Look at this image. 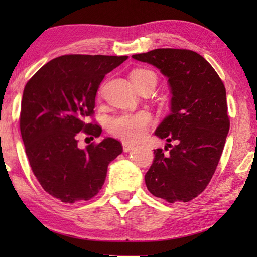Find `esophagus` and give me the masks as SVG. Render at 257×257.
<instances>
[{
    "instance_id": "esophagus-1",
    "label": "esophagus",
    "mask_w": 257,
    "mask_h": 257,
    "mask_svg": "<svg viewBox=\"0 0 257 257\" xmlns=\"http://www.w3.org/2000/svg\"><path fill=\"white\" fill-rule=\"evenodd\" d=\"M122 147H123V152H130V151H133L135 149L134 145L128 144V143H123Z\"/></svg>"
}]
</instances>
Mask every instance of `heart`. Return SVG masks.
<instances>
[{
    "label": "heart",
    "mask_w": 257,
    "mask_h": 257,
    "mask_svg": "<svg viewBox=\"0 0 257 257\" xmlns=\"http://www.w3.org/2000/svg\"><path fill=\"white\" fill-rule=\"evenodd\" d=\"M152 78L156 80L154 73L146 69H136L130 75V79L136 85L150 80ZM151 121V114L145 111L137 113H121L119 115L113 116L108 121V130L112 135L124 142L136 143L145 136Z\"/></svg>",
    "instance_id": "1"
}]
</instances>
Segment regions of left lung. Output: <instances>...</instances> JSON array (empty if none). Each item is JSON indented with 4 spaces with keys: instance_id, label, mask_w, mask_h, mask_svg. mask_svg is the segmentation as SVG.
Instances as JSON below:
<instances>
[{
    "instance_id": "8db88e82",
    "label": "left lung",
    "mask_w": 257,
    "mask_h": 257,
    "mask_svg": "<svg viewBox=\"0 0 257 257\" xmlns=\"http://www.w3.org/2000/svg\"><path fill=\"white\" fill-rule=\"evenodd\" d=\"M168 78L170 114L155 130L167 139L170 154L154 150L145 175L151 194L169 203L189 202L206 188L222 154L230 121L222 80L207 61L194 51L156 49L133 55ZM175 141L172 147L168 143Z\"/></svg>"
}]
</instances>
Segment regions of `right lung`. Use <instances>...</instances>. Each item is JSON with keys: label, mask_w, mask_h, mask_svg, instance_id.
<instances>
[{"label": "right lung", "mask_w": 257, "mask_h": 257, "mask_svg": "<svg viewBox=\"0 0 257 257\" xmlns=\"http://www.w3.org/2000/svg\"><path fill=\"white\" fill-rule=\"evenodd\" d=\"M128 56L71 54L43 66L26 84L20 132L30 167L46 193L63 203L88 201L102 188L107 165L122 153L114 138L78 147V133L99 137L87 122L105 75ZM93 138V137H90Z\"/></svg>", "instance_id": "add662e5"}]
</instances>
